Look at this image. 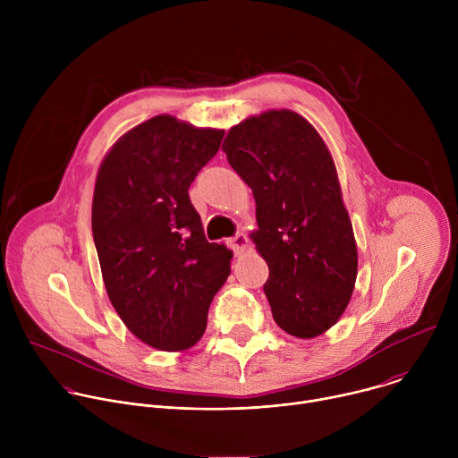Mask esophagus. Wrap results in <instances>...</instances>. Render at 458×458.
<instances>
[{
  "mask_svg": "<svg viewBox=\"0 0 458 458\" xmlns=\"http://www.w3.org/2000/svg\"><path fill=\"white\" fill-rule=\"evenodd\" d=\"M230 244H232L235 255H242L244 250H246V246H248V237H246L244 233H237V235L230 241Z\"/></svg>",
  "mask_w": 458,
  "mask_h": 458,
  "instance_id": "34e87169",
  "label": "esophagus"
}]
</instances>
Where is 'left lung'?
Listing matches in <instances>:
<instances>
[{
  "label": "left lung",
  "mask_w": 458,
  "mask_h": 458,
  "mask_svg": "<svg viewBox=\"0 0 458 458\" xmlns=\"http://www.w3.org/2000/svg\"><path fill=\"white\" fill-rule=\"evenodd\" d=\"M223 152L253 191L251 241L270 270L265 293L276 322L299 339L322 335L357 279V242L328 147L310 121L281 108L232 126Z\"/></svg>",
  "instance_id": "8db88e82"
}]
</instances>
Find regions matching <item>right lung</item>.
<instances>
[{"label": "right lung", "mask_w": 458, "mask_h": 458, "mask_svg": "<svg viewBox=\"0 0 458 458\" xmlns=\"http://www.w3.org/2000/svg\"><path fill=\"white\" fill-rule=\"evenodd\" d=\"M225 130L156 115L123 134L98 170L92 233L108 299L145 344L184 352L207 330L232 250L205 239L188 188Z\"/></svg>", "instance_id": "1"}]
</instances>
